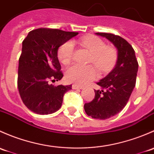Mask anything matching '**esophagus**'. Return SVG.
<instances>
[{
  "instance_id": "1",
  "label": "esophagus",
  "mask_w": 154,
  "mask_h": 154,
  "mask_svg": "<svg viewBox=\"0 0 154 154\" xmlns=\"http://www.w3.org/2000/svg\"><path fill=\"white\" fill-rule=\"evenodd\" d=\"M72 89H73V90H77V89H82V88H83L82 87L79 86V85H72Z\"/></svg>"
}]
</instances>
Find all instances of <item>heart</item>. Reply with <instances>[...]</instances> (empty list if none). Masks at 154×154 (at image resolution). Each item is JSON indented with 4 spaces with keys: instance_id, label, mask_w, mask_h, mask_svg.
Here are the masks:
<instances>
[{
    "instance_id": "obj_1",
    "label": "heart",
    "mask_w": 154,
    "mask_h": 154,
    "mask_svg": "<svg viewBox=\"0 0 154 154\" xmlns=\"http://www.w3.org/2000/svg\"><path fill=\"white\" fill-rule=\"evenodd\" d=\"M80 42L91 53L90 62L93 63L98 69L105 72L112 67L117 57L116 51L113 47H106L101 39L95 36L83 38ZM73 53L74 43L72 41H67L58 49V58L63 64H68L72 59ZM97 76V71L92 65L74 64L66 72V79L79 85H87Z\"/></svg>"
}]
</instances>
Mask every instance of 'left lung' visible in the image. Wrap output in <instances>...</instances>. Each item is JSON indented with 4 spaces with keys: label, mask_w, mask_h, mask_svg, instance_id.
Instances as JSON below:
<instances>
[{
    "label": "left lung",
    "mask_w": 154,
    "mask_h": 154,
    "mask_svg": "<svg viewBox=\"0 0 154 154\" xmlns=\"http://www.w3.org/2000/svg\"><path fill=\"white\" fill-rule=\"evenodd\" d=\"M115 46L118 51L115 67L97 85L101 90H95V98L85 104L89 116L107 119L116 115L125 107L136 85L138 61L135 51L126 40L111 33H96Z\"/></svg>",
    "instance_id": "1"
}]
</instances>
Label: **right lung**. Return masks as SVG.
<instances>
[{
    "label": "right lung",
    "instance_id": "add662e5",
    "mask_svg": "<svg viewBox=\"0 0 154 154\" xmlns=\"http://www.w3.org/2000/svg\"><path fill=\"white\" fill-rule=\"evenodd\" d=\"M79 32L40 28L28 33L19 58L18 88L23 104L40 115L56 112L72 85L54 86L50 82L62 79L58 50Z\"/></svg>",
    "mask_w": 154,
    "mask_h": 154
}]
</instances>
